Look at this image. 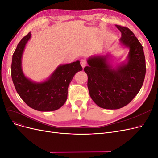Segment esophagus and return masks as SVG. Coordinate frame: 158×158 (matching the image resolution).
<instances>
[{
  "instance_id": "obj_1",
  "label": "esophagus",
  "mask_w": 158,
  "mask_h": 158,
  "mask_svg": "<svg viewBox=\"0 0 158 158\" xmlns=\"http://www.w3.org/2000/svg\"><path fill=\"white\" fill-rule=\"evenodd\" d=\"M86 64H87V62L85 59H82L80 60V64L82 66L83 69L85 67V66H86Z\"/></svg>"
}]
</instances>
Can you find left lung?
<instances>
[{
    "instance_id": "left-lung-1",
    "label": "left lung",
    "mask_w": 158,
    "mask_h": 158,
    "mask_svg": "<svg viewBox=\"0 0 158 158\" xmlns=\"http://www.w3.org/2000/svg\"><path fill=\"white\" fill-rule=\"evenodd\" d=\"M121 32L120 41L130 48L128 63L112 68L107 56H95L88 60L84 68L88 75L91 98L100 107L117 109L126 106L139 92L146 74V60L142 45L127 27L115 25Z\"/></svg>"
}]
</instances>
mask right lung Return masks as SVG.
Listing matches in <instances>:
<instances>
[{
  "label": "right lung",
  "mask_w": 158,
  "mask_h": 158,
  "mask_svg": "<svg viewBox=\"0 0 158 158\" xmlns=\"http://www.w3.org/2000/svg\"><path fill=\"white\" fill-rule=\"evenodd\" d=\"M31 33L19 42L12 55L11 76L16 92L28 106L40 111H52L63 106L67 99L68 88L74 76L82 70L77 60L59 66L44 82L34 83L27 79L22 70V56Z\"/></svg>",
  "instance_id": "right-lung-1"
}]
</instances>
